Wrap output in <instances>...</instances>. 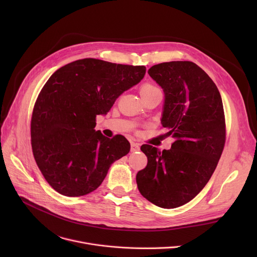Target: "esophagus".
Masks as SVG:
<instances>
[{
    "label": "esophagus",
    "mask_w": 257,
    "mask_h": 257,
    "mask_svg": "<svg viewBox=\"0 0 257 257\" xmlns=\"http://www.w3.org/2000/svg\"><path fill=\"white\" fill-rule=\"evenodd\" d=\"M140 150V146L138 143H135V142H132L131 143V152L132 153H135V152H138Z\"/></svg>",
    "instance_id": "1"
}]
</instances>
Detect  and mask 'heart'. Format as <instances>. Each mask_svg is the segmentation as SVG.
<instances>
[{
    "label": "heart",
    "mask_w": 257,
    "mask_h": 257,
    "mask_svg": "<svg viewBox=\"0 0 257 257\" xmlns=\"http://www.w3.org/2000/svg\"><path fill=\"white\" fill-rule=\"evenodd\" d=\"M157 90H159V88L157 86H155V85H153L151 83H144L140 87V94L142 96V95H146V94L152 93V92L157 91Z\"/></svg>",
    "instance_id": "heart-1"
}]
</instances>
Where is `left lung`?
<instances>
[{
	"instance_id": "left-lung-1",
	"label": "left lung",
	"mask_w": 257,
	"mask_h": 257,
	"mask_svg": "<svg viewBox=\"0 0 257 257\" xmlns=\"http://www.w3.org/2000/svg\"><path fill=\"white\" fill-rule=\"evenodd\" d=\"M150 76L163 88L161 123L174 142L160 152L141 146L148 165L136 175L139 192L163 208L192 200L206 185L222 156L226 125L221 94L193 62L172 61L153 66Z\"/></svg>"
}]
</instances>
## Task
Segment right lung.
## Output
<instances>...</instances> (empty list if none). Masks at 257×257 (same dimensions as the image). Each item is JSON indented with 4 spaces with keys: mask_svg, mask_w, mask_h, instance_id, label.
I'll list each match as a JSON object with an SVG mask.
<instances>
[{
    "mask_svg": "<svg viewBox=\"0 0 257 257\" xmlns=\"http://www.w3.org/2000/svg\"><path fill=\"white\" fill-rule=\"evenodd\" d=\"M144 66L87 58L69 63L49 78L34 104L32 153L42 174L60 194L77 197L94 191L111 165L130 151L122 135L109 139L95 131L97 115L144 77Z\"/></svg>",
    "mask_w": 257,
    "mask_h": 257,
    "instance_id": "obj_1",
    "label": "right lung"
}]
</instances>
